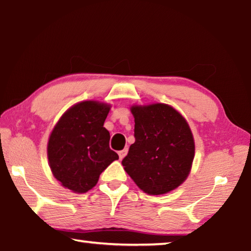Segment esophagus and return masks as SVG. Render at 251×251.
<instances>
[{"instance_id":"obj_1","label":"esophagus","mask_w":251,"mask_h":251,"mask_svg":"<svg viewBox=\"0 0 251 251\" xmlns=\"http://www.w3.org/2000/svg\"><path fill=\"white\" fill-rule=\"evenodd\" d=\"M127 152H128V150H127V148H124V150H123V151H118V156H120V159L124 158V157L127 155Z\"/></svg>"}]
</instances>
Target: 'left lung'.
I'll return each instance as SVG.
<instances>
[{
	"label": "left lung",
	"mask_w": 251,
	"mask_h": 251,
	"mask_svg": "<svg viewBox=\"0 0 251 251\" xmlns=\"http://www.w3.org/2000/svg\"><path fill=\"white\" fill-rule=\"evenodd\" d=\"M134 137L122 164L139 188L166 194L184 182L192 167L195 143L179 113L166 104L133 106Z\"/></svg>",
	"instance_id": "1"
}]
</instances>
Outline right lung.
<instances>
[{
    "instance_id": "add662e5",
    "label": "right lung",
    "mask_w": 251,
    "mask_h": 251,
    "mask_svg": "<svg viewBox=\"0 0 251 251\" xmlns=\"http://www.w3.org/2000/svg\"><path fill=\"white\" fill-rule=\"evenodd\" d=\"M109 106L82 101L61 117L50 136L48 156L54 177L74 193H86L118 155L109 148L104 122Z\"/></svg>"
}]
</instances>
